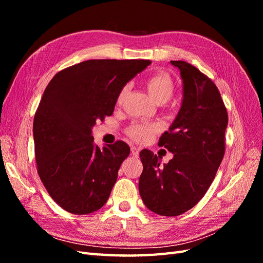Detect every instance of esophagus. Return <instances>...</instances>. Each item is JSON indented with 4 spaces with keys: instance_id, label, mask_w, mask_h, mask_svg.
Returning a JSON list of instances; mask_svg holds the SVG:
<instances>
[{
    "instance_id": "34e87169",
    "label": "esophagus",
    "mask_w": 263,
    "mask_h": 263,
    "mask_svg": "<svg viewBox=\"0 0 263 263\" xmlns=\"http://www.w3.org/2000/svg\"><path fill=\"white\" fill-rule=\"evenodd\" d=\"M130 151H132V155H133V156H135V157H138V156H139V151H140V149H139L138 147H135V146H133V147L130 148Z\"/></svg>"
}]
</instances>
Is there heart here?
Segmentation results:
<instances>
[{
	"instance_id": "heart-1",
	"label": "heart",
	"mask_w": 263,
	"mask_h": 263,
	"mask_svg": "<svg viewBox=\"0 0 263 263\" xmlns=\"http://www.w3.org/2000/svg\"><path fill=\"white\" fill-rule=\"evenodd\" d=\"M145 83L150 97L158 104H163V103L168 102L176 91V84H174L172 78L165 72H157L150 76L146 79ZM128 91L129 84H124L121 87L116 98L117 105H121L124 102ZM159 129H160V127L156 123L135 122L126 129V133L132 139L138 142H144L153 137Z\"/></svg>"
}]
</instances>
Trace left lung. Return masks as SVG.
<instances>
[{
  "label": "left lung",
  "mask_w": 263,
  "mask_h": 263,
  "mask_svg": "<svg viewBox=\"0 0 263 263\" xmlns=\"http://www.w3.org/2000/svg\"><path fill=\"white\" fill-rule=\"evenodd\" d=\"M180 69L183 101L180 112L159 146L173 154L160 166L159 157L140 151L139 194L147 208L162 216H178L202 200L225 154L228 114L217 86L196 67L171 61Z\"/></svg>",
  "instance_id": "obj_1"
}]
</instances>
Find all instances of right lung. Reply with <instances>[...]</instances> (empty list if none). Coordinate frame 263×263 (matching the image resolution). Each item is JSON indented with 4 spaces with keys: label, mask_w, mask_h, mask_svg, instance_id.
<instances>
[{
    "label": "right lung",
    "mask_w": 263,
    "mask_h": 263,
    "mask_svg": "<svg viewBox=\"0 0 263 263\" xmlns=\"http://www.w3.org/2000/svg\"><path fill=\"white\" fill-rule=\"evenodd\" d=\"M150 63L86 60L59 71L47 85L33 125L37 172L65 211L90 214L108 200L130 148L122 140L99 148L92 127L113 114L121 87Z\"/></svg>",
    "instance_id": "obj_1"
}]
</instances>
